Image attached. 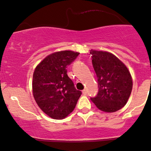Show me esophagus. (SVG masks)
I'll use <instances>...</instances> for the list:
<instances>
[{
    "mask_svg": "<svg viewBox=\"0 0 151 151\" xmlns=\"http://www.w3.org/2000/svg\"><path fill=\"white\" fill-rule=\"evenodd\" d=\"M83 93L84 95L87 94V91H86V89H84V90H83Z\"/></svg>",
    "mask_w": 151,
    "mask_h": 151,
    "instance_id": "1",
    "label": "esophagus"
}]
</instances>
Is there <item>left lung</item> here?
I'll return each mask as SVG.
<instances>
[{
  "label": "left lung",
  "instance_id": "left-lung-1",
  "mask_svg": "<svg viewBox=\"0 0 151 151\" xmlns=\"http://www.w3.org/2000/svg\"><path fill=\"white\" fill-rule=\"evenodd\" d=\"M97 77L99 92L91 100L100 111L112 113L126 105L133 88L132 77L126 65L105 51H90Z\"/></svg>",
  "mask_w": 151,
  "mask_h": 151
}]
</instances>
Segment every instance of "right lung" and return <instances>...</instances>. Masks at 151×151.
Returning <instances> with one entry per match:
<instances>
[{"label": "right lung", "mask_w": 151, "mask_h": 151, "mask_svg": "<svg viewBox=\"0 0 151 151\" xmlns=\"http://www.w3.org/2000/svg\"><path fill=\"white\" fill-rule=\"evenodd\" d=\"M79 55L71 50L50 54L33 73L32 93L39 108L52 119H63L74 111L82 93L67 75V65Z\"/></svg>", "instance_id": "right-lung-1"}]
</instances>
